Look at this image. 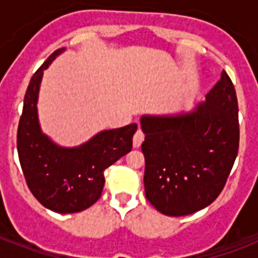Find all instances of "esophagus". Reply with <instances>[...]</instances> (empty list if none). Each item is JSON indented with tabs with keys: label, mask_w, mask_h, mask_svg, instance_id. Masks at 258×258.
<instances>
[{
	"label": "esophagus",
	"mask_w": 258,
	"mask_h": 258,
	"mask_svg": "<svg viewBox=\"0 0 258 258\" xmlns=\"http://www.w3.org/2000/svg\"><path fill=\"white\" fill-rule=\"evenodd\" d=\"M143 141H145V135H143V133H142L141 130H138L137 134L134 135V139H133L134 149H139L142 143H143Z\"/></svg>",
	"instance_id": "obj_1"
}]
</instances>
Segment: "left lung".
<instances>
[{"label": "left lung", "mask_w": 258, "mask_h": 258, "mask_svg": "<svg viewBox=\"0 0 258 258\" xmlns=\"http://www.w3.org/2000/svg\"><path fill=\"white\" fill-rule=\"evenodd\" d=\"M145 191L165 216L182 217L222 191L240 142L236 89L226 72L188 112L143 115Z\"/></svg>", "instance_id": "obj_1"}]
</instances>
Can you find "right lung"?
<instances>
[{"mask_svg":"<svg viewBox=\"0 0 258 258\" xmlns=\"http://www.w3.org/2000/svg\"><path fill=\"white\" fill-rule=\"evenodd\" d=\"M66 48L54 50L30 79L17 131V151L28 187L52 212H83L101 196L104 170L133 149L137 123L104 130L76 147H61L42 133L37 101L44 71Z\"/></svg>","mask_w":258,"mask_h":258,"instance_id":"1","label":"right lung"}]
</instances>
